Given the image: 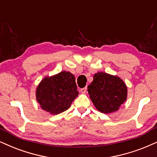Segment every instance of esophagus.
Returning <instances> with one entry per match:
<instances>
[{
	"instance_id": "esophagus-1",
	"label": "esophagus",
	"mask_w": 157,
	"mask_h": 157,
	"mask_svg": "<svg viewBox=\"0 0 157 157\" xmlns=\"http://www.w3.org/2000/svg\"><path fill=\"white\" fill-rule=\"evenodd\" d=\"M86 90H87V87L86 86V87H84V88L81 89V92L84 94V93L86 92Z\"/></svg>"
}]
</instances>
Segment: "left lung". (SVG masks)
<instances>
[{
  "instance_id": "8db88e82",
  "label": "left lung",
  "mask_w": 157,
  "mask_h": 157,
  "mask_svg": "<svg viewBox=\"0 0 157 157\" xmlns=\"http://www.w3.org/2000/svg\"><path fill=\"white\" fill-rule=\"evenodd\" d=\"M87 90L95 107L105 114L118 110L127 99V86L124 81L117 76L104 72L94 75Z\"/></svg>"
}]
</instances>
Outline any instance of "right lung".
I'll return each mask as SVG.
<instances>
[{
	"label": "right lung",
	"mask_w": 157,
	"mask_h": 157,
	"mask_svg": "<svg viewBox=\"0 0 157 157\" xmlns=\"http://www.w3.org/2000/svg\"><path fill=\"white\" fill-rule=\"evenodd\" d=\"M75 81L74 75L68 71L42 79L36 90L41 108L52 115L67 110L78 94Z\"/></svg>",
	"instance_id": "add662e5"
}]
</instances>
